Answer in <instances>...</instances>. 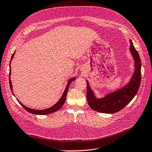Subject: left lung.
Masks as SVG:
<instances>
[{"label":"left lung","mask_w":152,"mask_h":152,"mask_svg":"<svg viewBox=\"0 0 152 152\" xmlns=\"http://www.w3.org/2000/svg\"><path fill=\"white\" fill-rule=\"evenodd\" d=\"M129 42V51L134 60V71L127 84L118 90L106 94L104 97L97 98L91 88L89 82L86 80L88 104L94 110L101 113H115L128 105L138 92L141 82V60L131 39Z\"/></svg>","instance_id":"1"}]
</instances>
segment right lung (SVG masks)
Wrapping results in <instances>:
<instances>
[{"label":"right lung","instance_id":"add662e5","mask_svg":"<svg viewBox=\"0 0 152 152\" xmlns=\"http://www.w3.org/2000/svg\"><path fill=\"white\" fill-rule=\"evenodd\" d=\"M14 53H15V52H14L13 54L12 55L11 59V61H10V64H9V85H10L11 90V91L13 95L15 96V95H14V93H13L12 85V83H11V77H10L11 76V62L12 58L14 57ZM75 80H76V77H71V79H69V80H68L67 83V85L66 86L65 90H64V91L63 94H62V96L61 97V99H59V100H58L55 105H53V106H52L51 107H49V108H48V109H43V110H36V109H33L28 108V107H27L24 105H23L20 101H19L18 99H17V100L18 101V102L19 103V104H20V105H21V106L23 107V108L25 109L26 111H28V112H30V113H31V114H36V115H47V114H52V113H53V112H56V111H57L58 110H59L61 108V107L63 106L64 104V102L66 101V96H67V91H68V89H69V85H70V84L71 83V82L72 81Z\"/></svg>","mask_w":152,"mask_h":152}]
</instances>
